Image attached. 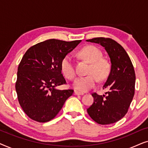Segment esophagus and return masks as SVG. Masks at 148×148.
Returning <instances> with one entry per match:
<instances>
[{
    "mask_svg": "<svg viewBox=\"0 0 148 148\" xmlns=\"http://www.w3.org/2000/svg\"><path fill=\"white\" fill-rule=\"evenodd\" d=\"M75 94L77 95V96H83V95H84V93L78 92V91H75Z\"/></svg>",
    "mask_w": 148,
    "mask_h": 148,
    "instance_id": "esophagus-1",
    "label": "esophagus"
}]
</instances>
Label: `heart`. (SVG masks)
<instances>
[{"mask_svg":"<svg viewBox=\"0 0 148 148\" xmlns=\"http://www.w3.org/2000/svg\"><path fill=\"white\" fill-rule=\"evenodd\" d=\"M79 55L90 63L88 70V75L79 77L74 81L73 86L80 92H86L96 86L98 79L102 81L108 76L111 65L106 58L102 57V52L96 46H85L79 52ZM60 69L69 79H73L76 75L71 56L66 55L60 62Z\"/></svg>","mask_w":148,"mask_h":148,"instance_id":"obj_1","label":"heart"}]
</instances>
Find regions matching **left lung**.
<instances>
[{"mask_svg":"<svg viewBox=\"0 0 148 148\" xmlns=\"http://www.w3.org/2000/svg\"><path fill=\"white\" fill-rule=\"evenodd\" d=\"M87 42L100 44L110 59V74L103 89L105 95L92 94L94 103L87 109L88 114L101 125H108L121 120L126 114L135 94V73L133 64L123 46L110 38H95Z\"/></svg>","mask_w":148,"mask_h":148,"instance_id":"obj_1","label":"left lung"}]
</instances>
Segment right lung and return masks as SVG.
<instances>
[{"instance_id":"1","label":"right lung","mask_w":148,"mask_h":148,"mask_svg":"<svg viewBox=\"0 0 148 148\" xmlns=\"http://www.w3.org/2000/svg\"><path fill=\"white\" fill-rule=\"evenodd\" d=\"M81 42L48 40L32 46L23 55L18 66L15 89L20 106L32 120H52L73 94V90L56 88L66 84L60 62Z\"/></svg>"}]
</instances>
